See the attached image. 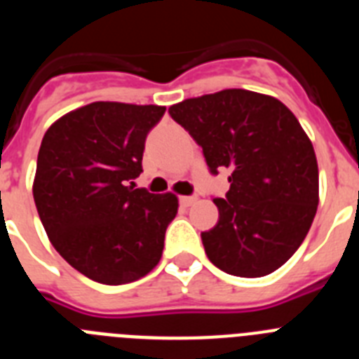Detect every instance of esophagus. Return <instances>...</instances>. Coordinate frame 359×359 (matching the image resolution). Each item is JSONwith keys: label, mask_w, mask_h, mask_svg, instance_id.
Here are the masks:
<instances>
[{"label": "esophagus", "mask_w": 359, "mask_h": 359, "mask_svg": "<svg viewBox=\"0 0 359 359\" xmlns=\"http://www.w3.org/2000/svg\"><path fill=\"white\" fill-rule=\"evenodd\" d=\"M196 201H198L196 196H182V198H180V203H182L183 207H190V205H194Z\"/></svg>", "instance_id": "obj_1"}]
</instances>
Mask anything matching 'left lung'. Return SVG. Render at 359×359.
<instances>
[{"label": "left lung", "mask_w": 359, "mask_h": 359, "mask_svg": "<svg viewBox=\"0 0 359 359\" xmlns=\"http://www.w3.org/2000/svg\"><path fill=\"white\" fill-rule=\"evenodd\" d=\"M203 147L212 174L230 170L219 221L201 239L212 264L264 277L304 243L318 207V163L309 136L278 98L223 90L169 107Z\"/></svg>", "instance_id": "8db88e82"}]
</instances>
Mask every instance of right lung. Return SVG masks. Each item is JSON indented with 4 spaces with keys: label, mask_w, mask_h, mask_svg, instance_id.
Returning a JSON list of instances; mask_svg holds the SVG:
<instances>
[{
    "label": "right lung",
    "mask_w": 359,
    "mask_h": 359,
    "mask_svg": "<svg viewBox=\"0 0 359 359\" xmlns=\"http://www.w3.org/2000/svg\"><path fill=\"white\" fill-rule=\"evenodd\" d=\"M165 107L91 102L44 133L34 201L46 236L69 266L107 286L156 268L165 230L177 214L172 192L136 189L145 136Z\"/></svg>",
    "instance_id": "obj_1"
}]
</instances>
